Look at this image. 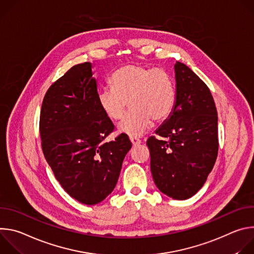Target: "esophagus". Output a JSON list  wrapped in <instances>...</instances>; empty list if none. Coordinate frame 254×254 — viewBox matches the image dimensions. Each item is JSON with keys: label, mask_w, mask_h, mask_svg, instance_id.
Masks as SVG:
<instances>
[{"label": "esophagus", "mask_w": 254, "mask_h": 254, "mask_svg": "<svg viewBox=\"0 0 254 254\" xmlns=\"http://www.w3.org/2000/svg\"><path fill=\"white\" fill-rule=\"evenodd\" d=\"M129 139H130V141H131V143H132V146H137V144H139V143L141 142L140 139L135 138V137H130Z\"/></svg>", "instance_id": "34e87169"}]
</instances>
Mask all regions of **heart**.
I'll return each instance as SVG.
<instances>
[{"label": "heart", "mask_w": 254, "mask_h": 254, "mask_svg": "<svg viewBox=\"0 0 254 254\" xmlns=\"http://www.w3.org/2000/svg\"><path fill=\"white\" fill-rule=\"evenodd\" d=\"M112 87L100 88L97 103L111 120L119 121L127 103L131 111L119 125V130L130 137L147 132L153 120L162 122L172 113L176 90L174 80L163 68L127 64L118 69L111 79Z\"/></svg>", "instance_id": "heart-1"}]
</instances>
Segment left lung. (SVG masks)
I'll list each match as a JSON object with an SVG mask.
<instances>
[{"label": "left lung", "mask_w": 254, "mask_h": 254, "mask_svg": "<svg viewBox=\"0 0 254 254\" xmlns=\"http://www.w3.org/2000/svg\"><path fill=\"white\" fill-rule=\"evenodd\" d=\"M176 101L169 118L149 137L151 172L158 189L176 200L195 195L218 154V117L208 86L184 63L175 64Z\"/></svg>", "instance_id": "left-lung-1"}]
</instances>
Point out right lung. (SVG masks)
<instances>
[{
    "mask_svg": "<svg viewBox=\"0 0 254 254\" xmlns=\"http://www.w3.org/2000/svg\"><path fill=\"white\" fill-rule=\"evenodd\" d=\"M39 128L44 157L66 193L95 205L114 191L131 142L124 133L103 142L115 126L97 103L90 62L71 67L49 87Z\"/></svg>",
    "mask_w": 254,
    "mask_h": 254,
    "instance_id": "1",
    "label": "right lung"
}]
</instances>
